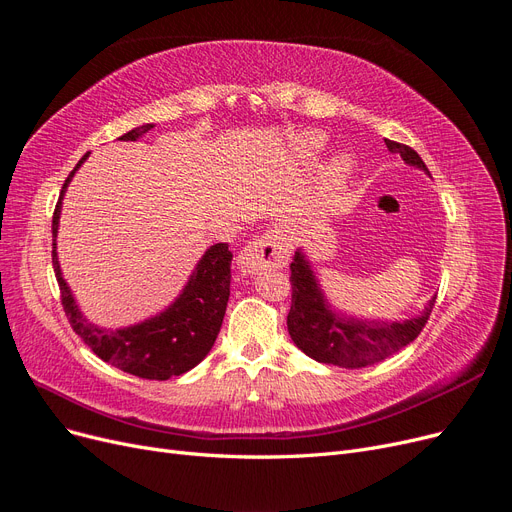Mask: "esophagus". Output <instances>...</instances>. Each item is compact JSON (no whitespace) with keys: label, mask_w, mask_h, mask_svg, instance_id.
<instances>
[{"label":"esophagus","mask_w":512,"mask_h":512,"mask_svg":"<svg viewBox=\"0 0 512 512\" xmlns=\"http://www.w3.org/2000/svg\"><path fill=\"white\" fill-rule=\"evenodd\" d=\"M289 261V240L274 227L253 238L238 255V268L244 274H255L263 268H282Z\"/></svg>","instance_id":"34e87169"}]
</instances>
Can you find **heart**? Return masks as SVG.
<instances>
[{
    "mask_svg": "<svg viewBox=\"0 0 512 512\" xmlns=\"http://www.w3.org/2000/svg\"><path fill=\"white\" fill-rule=\"evenodd\" d=\"M323 143H325V139L320 137V135H312V137L308 139V145H310V149H314V151H318L320 147H323ZM348 170H350V162H348V160H339V162L335 164V168H333L335 181H339L342 177H346Z\"/></svg>",
    "mask_w": 512,
    "mask_h": 512,
    "instance_id": "obj_1",
    "label": "heart"
}]
</instances>
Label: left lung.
Instances as JSON below:
<instances>
[{
  "label": "left lung",
  "instance_id": "1",
  "mask_svg": "<svg viewBox=\"0 0 512 512\" xmlns=\"http://www.w3.org/2000/svg\"><path fill=\"white\" fill-rule=\"evenodd\" d=\"M386 147L394 154H401L407 164L428 173L418 151L409 145L386 139ZM291 289L287 327L295 346L318 363L346 369L380 363L411 344L426 327L434 306V301H430L424 314L403 323H382V320L363 323V320L339 316L329 308L306 257L299 251L291 261Z\"/></svg>",
  "mask_w": 512,
  "mask_h": 512
}]
</instances>
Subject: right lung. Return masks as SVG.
I'll list each match as a JSON object with an SVG mask.
<instances>
[{
    "label": "right lung",
    "instance_id": "1",
    "mask_svg": "<svg viewBox=\"0 0 512 512\" xmlns=\"http://www.w3.org/2000/svg\"><path fill=\"white\" fill-rule=\"evenodd\" d=\"M151 128H154V124H143L126 132L120 139L137 141ZM86 158L88 154L65 179L52 215V266L54 276L59 280L61 304L69 318V325L101 361L130 375L143 377V380H168L173 375H181L196 367L215 344L225 316L227 299H230L232 251L227 249L225 242L211 246L200 259L179 299L160 316L128 329L109 331L94 327L75 306L71 289L61 276L59 259H56V230H59L61 200L73 173Z\"/></svg>",
    "mask_w": 512,
    "mask_h": 512
}]
</instances>
